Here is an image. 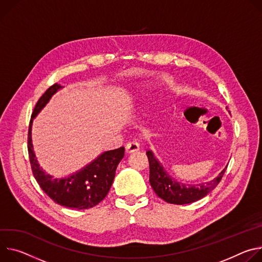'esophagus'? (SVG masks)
I'll use <instances>...</instances> for the list:
<instances>
[{
	"label": "esophagus",
	"instance_id": "obj_1",
	"mask_svg": "<svg viewBox=\"0 0 262 262\" xmlns=\"http://www.w3.org/2000/svg\"><path fill=\"white\" fill-rule=\"evenodd\" d=\"M139 150V143L135 140L133 141H130L127 143L126 146V152L131 154V153H134V152H137Z\"/></svg>",
	"mask_w": 262,
	"mask_h": 262
}]
</instances>
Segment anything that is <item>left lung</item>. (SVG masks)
Listing matches in <instances>:
<instances>
[{
    "label": "left lung",
    "instance_id": "8db88e82",
    "mask_svg": "<svg viewBox=\"0 0 262 262\" xmlns=\"http://www.w3.org/2000/svg\"><path fill=\"white\" fill-rule=\"evenodd\" d=\"M150 163V183L156 194L170 204L183 205L195 202L207 195L221 182L226 168L210 182L196 185H185L171 179L151 151L147 152Z\"/></svg>",
    "mask_w": 262,
    "mask_h": 262
}]
</instances>
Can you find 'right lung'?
Returning <instances> with one entry per match:
<instances>
[{"label":"right lung","instance_id":"right-lung-1","mask_svg":"<svg viewBox=\"0 0 262 262\" xmlns=\"http://www.w3.org/2000/svg\"><path fill=\"white\" fill-rule=\"evenodd\" d=\"M59 89L61 86L57 83L50 86L34 107L28 130L29 159L37 183L55 203L79 210L89 209L98 205L107 195L115 176V169L125 155V148L122 147L103 153L91 164L68 178L55 179L47 175L39 167L33 152L31 126L36 114Z\"/></svg>","mask_w":262,"mask_h":262}]
</instances>
